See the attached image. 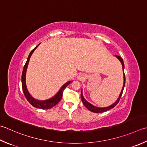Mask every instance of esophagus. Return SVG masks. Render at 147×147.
I'll use <instances>...</instances> for the list:
<instances>
[{
  "mask_svg": "<svg viewBox=\"0 0 147 147\" xmlns=\"http://www.w3.org/2000/svg\"><path fill=\"white\" fill-rule=\"evenodd\" d=\"M85 75L83 74H79L78 76V77H77V79L78 80H85Z\"/></svg>",
  "mask_w": 147,
  "mask_h": 147,
  "instance_id": "34e87169",
  "label": "esophagus"
}]
</instances>
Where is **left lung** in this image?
Here are the masks:
<instances>
[{"mask_svg": "<svg viewBox=\"0 0 147 147\" xmlns=\"http://www.w3.org/2000/svg\"><path fill=\"white\" fill-rule=\"evenodd\" d=\"M115 57L120 60V62H121L122 65L123 74V87L122 88L121 92H120V94L119 96V98L117 99L116 101L113 104H112L111 105L107 106V107H105V108H99V107H97V106H95L93 105L90 104V102H88L87 100L84 98V97H83V91L82 90L81 99H82V102L83 103V105H85V107L87 108L88 110H90L92 112H94V113H102V112H105L106 111L111 110V108H114L115 106L118 104V102H119L120 97H121V96H122V94L123 90V88H124V87H125V74H124V64H123V59L121 58V57H120L119 55H115Z\"/></svg>", "mask_w": 147, "mask_h": 147, "instance_id": "obj_1", "label": "left lung"}]
</instances>
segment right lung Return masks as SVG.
<instances>
[{"mask_svg": "<svg viewBox=\"0 0 147 147\" xmlns=\"http://www.w3.org/2000/svg\"><path fill=\"white\" fill-rule=\"evenodd\" d=\"M38 45L34 48L31 51V52L30 53L29 55H28L27 62H26L25 64L24 65V69H23L22 72V89H23V92H24V95L26 98H27V100L30 102V104L31 105H32L34 107L37 108H39V109H42V110H48V109H50L52 107H53L54 106H55L57 103L59 102V101L61 100L62 97V94L63 92H64V88L67 87V86L70 84V83L73 82V81H69L67 82H66L64 85L62 86V87L60 88V90H59L58 92H57L54 96H53L51 98L47 99V100H37L35 98L31 96L29 92L28 91V89L27 87V85H26V73H27V67L28 65V63H29V60L30 59V57L32 55L33 52L35 51L36 49L37 48V47L39 45Z\"/></svg>", "mask_w": 147, "mask_h": 147, "instance_id": "add662e5", "label": "right lung"}]
</instances>
